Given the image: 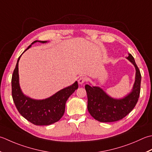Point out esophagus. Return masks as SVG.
Returning a JSON list of instances; mask_svg holds the SVG:
<instances>
[{"label": "esophagus", "mask_w": 152, "mask_h": 152, "mask_svg": "<svg viewBox=\"0 0 152 152\" xmlns=\"http://www.w3.org/2000/svg\"><path fill=\"white\" fill-rule=\"evenodd\" d=\"M86 78H85V77H84V76L80 77V78L78 79V83H79V84H84V83L85 81H86Z\"/></svg>", "instance_id": "esophagus-1"}]
</instances>
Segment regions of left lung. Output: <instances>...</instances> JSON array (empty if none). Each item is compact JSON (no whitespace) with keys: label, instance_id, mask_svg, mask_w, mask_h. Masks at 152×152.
Returning <instances> with one entry per match:
<instances>
[{"label":"left lung","instance_id":"left-lung-1","mask_svg":"<svg viewBox=\"0 0 152 152\" xmlns=\"http://www.w3.org/2000/svg\"><path fill=\"white\" fill-rule=\"evenodd\" d=\"M134 66L135 81L132 91L121 99L111 97L99 86H85L88 96V110L91 117L103 123L119 121L134 108L140 92L141 74L134 58L129 53L126 57Z\"/></svg>","mask_w":152,"mask_h":152}]
</instances>
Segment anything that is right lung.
Masks as SVG:
<instances>
[{
    "label": "right lung",
    "mask_w": 152,
    "mask_h": 152,
    "mask_svg": "<svg viewBox=\"0 0 152 152\" xmlns=\"http://www.w3.org/2000/svg\"><path fill=\"white\" fill-rule=\"evenodd\" d=\"M37 42L46 43L47 41H35L23 53L30 48L31 45ZM22 55L18 59L12 77V95L15 105L20 115L35 125H49L55 123L63 116L66 101L78 89V82L76 81L73 84L44 99H35L26 96L21 90L19 83L18 62Z\"/></svg>",
    "instance_id": "add662e5"
}]
</instances>
